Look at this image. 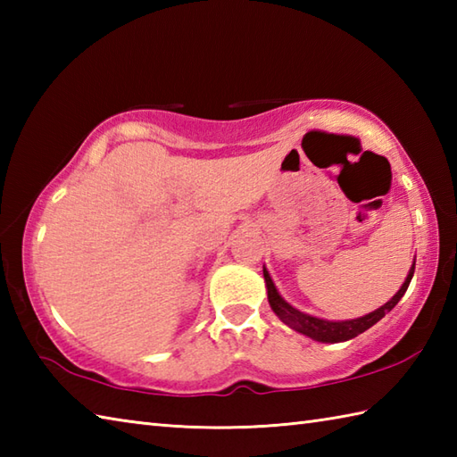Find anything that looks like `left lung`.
Here are the masks:
<instances>
[{
    "label": "left lung",
    "instance_id": "obj_1",
    "mask_svg": "<svg viewBox=\"0 0 457 457\" xmlns=\"http://www.w3.org/2000/svg\"><path fill=\"white\" fill-rule=\"evenodd\" d=\"M414 265H416V257H414V263L409 270V275H406L403 287L399 288V293H396L389 303L383 304L381 308L373 310V312H369L361 318H355V320H342V322H332V320H322V318H316V316H310L300 312L295 306H290L287 300L278 295V290L273 283V278H270L269 270L263 267V277H265V285H267V296H269V304L273 308V312L283 320L287 326H290L293 329H296L298 334H304L308 337L316 339V342H322V344H339V342H347V339H352L359 334H363L365 329L371 328L373 324H377L378 320H381L386 312H391V310L399 304V300L404 296L406 288H409L412 275H414Z\"/></svg>",
    "mask_w": 457,
    "mask_h": 457
}]
</instances>
